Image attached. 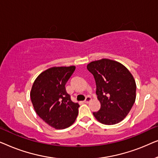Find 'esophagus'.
<instances>
[{
	"label": "esophagus",
	"instance_id": "esophagus-1",
	"mask_svg": "<svg viewBox=\"0 0 158 158\" xmlns=\"http://www.w3.org/2000/svg\"><path fill=\"white\" fill-rule=\"evenodd\" d=\"M91 100H92L91 97H90V96H87V97H86V98H85V101H85V103H89V102H90V101H91Z\"/></svg>",
	"mask_w": 158,
	"mask_h": 158
}]
</instances>
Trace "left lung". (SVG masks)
<instances>
[{
	"instance_id": "1",
	"label": "left lung",
	"mask_w": 158,
	"mask_h": 158,
	"mask_svg": "<svg viewBox=\"0 0 158 158\" xmlns=\"http://www.w3.org/2000/svg\"><path fill=\"white\" fill-rule=\"evenodd\" d=\"M88 70L94 75L101 109L93 114L101 124L122 122L136 99V83L129 70L120 62L109 59L90 62Z\"/></svg>"
}]
</instances>
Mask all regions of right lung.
I'll list each match as a JSON object with an SVG mask.
<instances>
[{
    "label": "right lung",
    "mask_w": 158,
    "mask_h": 158,
    "mask_svg": "<svg viewBox=\"0 0 158 158\" xmlns=\"http://www.w3.org/2000/svg\"><path fill=\"white\" fill-rule=\"evenodd\" d=\"M75 70L74 65L48 68L38 75L31 87L30 97L36 113L56 129L71 126L78 114L80 105L71 101L65 89Z\"/></svg>",
    "instance_id": "obj_1"
}]
</instances>
